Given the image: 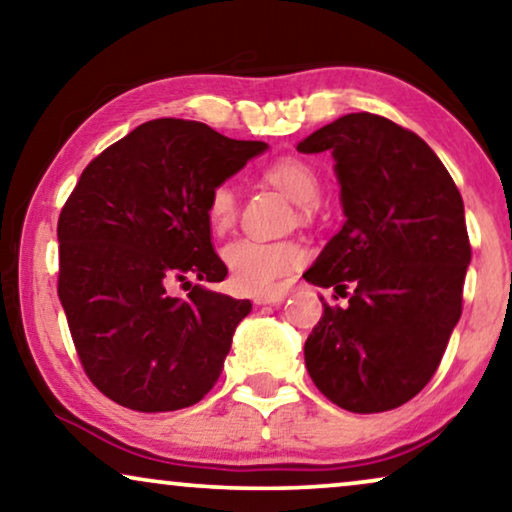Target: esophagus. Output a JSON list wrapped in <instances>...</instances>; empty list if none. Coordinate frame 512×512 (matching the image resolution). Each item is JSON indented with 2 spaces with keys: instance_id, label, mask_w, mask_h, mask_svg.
Wrapping results in <instances>:
<instances>
[{
  "instance_id": "1",
  "label": "esophagus",
  "mask_w": 512,
  "mask_h": 512,
  "mask_svg": "<svg viewBox=\"0 0 512 512\" xmlns=\"http://www.w3.org/2000/svg\"><path fill=\"white\" fill-rule=\"evenodd\" d=\"M284 293H258V296H254V303L256 305H279L284 303Z\"/></svg>"
}]
</instances>
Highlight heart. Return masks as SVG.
<instances>
[{"instance_id": "b5f03b06", "label": "heart", "mask_w": 512, "mask_h": 512, "mask_svg": "<svg viewBox=\"0 0 512 512\" xmlns=\"http://www.w3.org/2000/svg\"><path fill=\"white\" fill-rule=\"evenodd\" d=\"M270 184L289 195L296 205H312L319 198V179L314 170L298 158H279L265 170ZM237 198L228 184L216 186L209 193L207 216L214 230H226L235 221ZM303 249L296 242H265L256 237H242L223 249L233 282L244 291L270 293L279 279L303 263Z\"/></svg>"}]
</instances>
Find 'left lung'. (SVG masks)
<instances>
[{
  "label": "left lung",
  "instance_id": "8db88e82",
  "mask_svg": "<svg viewBox=\"0 0 512 512\" xmlns=\"http://www.w3.org/2000/svg\"><path fill=\"white\" fill-rule=\"evenodd\" d=\"M298 151H331L345 212L303 277L349 298L324 303L305 342L307 373L349 412L394 410L429 384L461 317L464 200L422 137L368 111L324 125Z\"/></svg>",
  "mask_w": 512,
  "mask_h": 512
}]
</instances>
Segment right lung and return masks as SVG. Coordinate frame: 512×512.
<instances>
[{
    "instance_id": "1",
    "label": "right lung",
    "mask_w": 512,
    "mask_h": 512,
    "mask_svg": "<svg viewBox=\"0 0 512 512\" xmlns=\"http://www.w3.org/2000/svg\"><path fill=\"white\" fill-rule=\"evenodd\" d=\"M268 149L198 121L156 118L104 149L60 212L58 296L90 382L137 412L198 403L219 380L249 300L195 284L223 282L209 193Z\"/></svg>"
}]
</instances>
